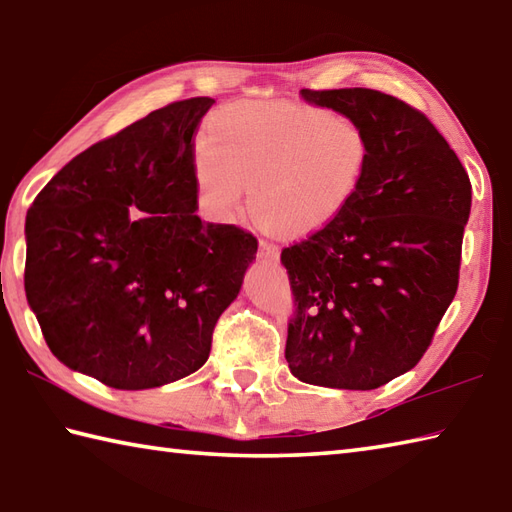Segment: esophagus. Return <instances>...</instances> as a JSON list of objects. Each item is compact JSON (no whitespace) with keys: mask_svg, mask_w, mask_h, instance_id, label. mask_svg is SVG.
<instances>
[{"mask_svg":"<svg viewBox=\"0 0 512 512\" xmlns=\"http://www.w3.org/2000/svg\"><path fill=\"white\" fill-rule=\"evenodd\" d=\"M258 258L265 260V263H278V258H280L278 245H274V243H260Z\"/></svg>","mask_w":512,"mask_h":512,"instance_id":"34e87169","label":"esophagus"}]
</instances>
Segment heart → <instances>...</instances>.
Here are the masks:
<instances>
[{
	"instance_id": "1",
	"label": "heart",
	"mask_w": 512,
	"mask_h": 512,
	"mask_svg": "<svg viewBox=\"0 0 512 512\" xmlns=\"http://www.w3.org/2000/svg\"><path fill=\"white\" fill-rule=\"evenodd\" d=\"M367 165L369 143L349 119L298 103H234L194 141L192 183L218 223L243 214L252 187L260 225L305 238L347 210Z\"/></svg>"
}]
</instances>
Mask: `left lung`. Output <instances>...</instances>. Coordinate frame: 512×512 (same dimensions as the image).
Returning <instances> with one entry per match:
<instances>
[{
	"label": "left lung",
	"mask_w": 512,
	"mask_h": 512,
	"mask_svg": "<svg viewBox=\"0 0 512 512\" xmlns=\"http://www.w3.org/2000/svg\"><path fill=\"white\" fill-rule=\"evenodd\" d=\"M300 97L356 123L369 165L347 210L280 254L298 302L285 358L300 382L371 391L420 362L455 298L471 181L400 99L369 88Z\"/></svg>",
	"instance_id": "1"
}]
</instances>
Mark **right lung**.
I'll use <instances>...</instances> for the list:
<instances>
[{"label":"right lung","mask_w":512,"mask_h":512,"mask_svg":"<svg viewBox=\"0 0 512 512\" xmlns=\"http://www.w3.org/2000/svg\"><path fill=\"white\" fill-rule=\"evenodd\" d=\"M214 99L170 103L90 145L26 214L28 305L68 369L112 389L163 387L210 358L258 241L203 223L192 137Z\"/></svg>","instance_id":"obj_1"}]
</instances>
